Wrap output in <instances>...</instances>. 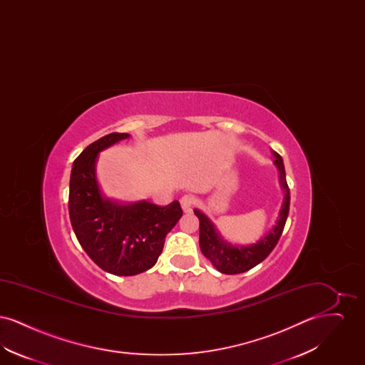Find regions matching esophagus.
<instances>
[{
	"instance_id": "esophagus-1",
	"label": "esophagus",
	"mask_w": 365,
	"mask_h": 365,
	"mask_svg": "<svg viewBox=\"0 0 365 365\" xmlns=\"http://www.w3.org/2000/svg\"><path fill=\"white\" fill-rule=\"evenodd\" d=\"M180 205H182V209L186 213H190L191 210H192V207L195 205V198L190 195V194H186V195H183L180 198Z\"/></svg>"
}]
</instances>
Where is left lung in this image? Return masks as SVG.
<instances>
[{
  "mask_svg": "<svg viewBox=\"0 0 365 365\" xmlns=\"http://www.w3.org/2000/svg\"><path fill=\"white\" fill-rule=\"evenodd\" d=\"M274 163L278 167L280 185L284 189V201L282 204L277 226L274 227L272 231H269V234L259 242L252 246H242V247H237L225 242L216 232V228L213 227L208 217L198 209H194V213L200 220L201 252L222 274L235 275V274H241L252 269L253 267L260 264L261 261L265 260L278 243L287 220L289 209H290V189L286 180L283 160L278 153H275Z\"/></svg>",
  "mask_w": 365,
  "mask_h": 365,
  "instance_id": "obj_1",
  "label": "left lung"
}]
</instances>
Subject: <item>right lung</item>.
Segmentation results:
<instances>
[{"label": "right lung", "mask_w": 365, "mask_h": 365, "mask_svg": "<svg viewBox=\"0 0 365 365\" xmlns=\"http://www.w3.org/2000/svg\"><path fill=\"white\" fill-rule=\"evenodd\" d=\"M128 138L112 133L90 143L75 158L70 179L71 225L87 256L106 272L131 277L150 269L165 235L182 217L180 204L167 207L140 201L119 205L105 200L96 179V160L108 146Z\"/></svg>", "instance_id": "obj_1"}]
</instances>
